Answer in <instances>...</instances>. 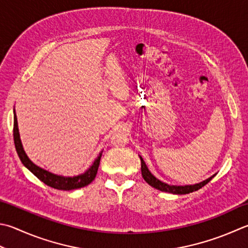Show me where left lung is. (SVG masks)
I'll list each match as a JSON object with an SVG mask.
<instances>
[{
  "label": "left lung",
  "mask_w": 248,
  "mask_h": 248,
  "mask_svg": "<svg viewBox=\"0 0 248 248\" xmlns=\"http://www.w3.org/2000/svg\"><path fill=\"white\" fill-rule=\"evenodd\" d=\"M140 157V161H141V174L143 179L146 180L147 184L150 185L153 188H155L160 191H163V192H168V193H172V194H188L193 192V191H198L199 189L202 188L206 184H208L209 181L212 180L213 177L212 176L209 177L208 179L204 180L202 182H200V184H195V185H190V186H172V185H168L165 184V182H163L161 180H158L156 177H154L151 171L148 170V167L146 165V163H144L143 158L141 156Z\"/></svg>",
  "instance_id": "1"
}]
</instances>
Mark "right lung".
<instances>
[{
  "label": "right lung",
  "mask_w": 248,
  "mask_h": 248,
  "mask_svg": "<svg viewBox=\"0 0 248 248\" xmlns=\"http://www.w3.org/2000/svg\"><path fill=\"white\" fill-rule=\"evenodd\" d=\"M14 142H15V148L18 156H19L20 161L23 165H25L28 170H29L32 174L36 176L41 181H43L45 185H47L51 188L58 189V190H74L78 188H83L87 185H90L91 182L95 179L97 175L98 167H99L100 158L102 152L99 153L94 163H93L92 166L88 168V170L83 172L81 175L73 176V177H64V176H59L53 174L48 170H45L43 168L39 167L35 165L33 162H32L28 155L26 154L25 150H23L21 140H20V135H19V129H18V123H17V116L15 113V110H14Z\"/></svg>",
  "instance_id": "1"
}]
</instances>
